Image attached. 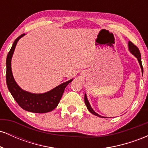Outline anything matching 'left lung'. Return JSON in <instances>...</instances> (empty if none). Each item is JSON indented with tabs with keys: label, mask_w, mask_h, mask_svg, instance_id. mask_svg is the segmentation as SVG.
<instances>
[{
	"label": "left lung",
	"mask_w": 148,
	"mask_h": 148,
	"mask_svg": "<svg viewBox=\"0 0 148 148\" xmlns=\"http://www.w3.org/2000/svg\"><path fill=\"white\" fill-rule=\"evenodd\" d=\"M129 49H130V52L137 58V59H138V60L139 62V64H140V67H141L142 72H143V68L142 62H141V56H140V51H139L138 48L136 47V46L134 45V44L132 43V42H129ZM84 100H85V103H86V106H87V108L88 109V111L90 112L91 113L94 114L95 115H97V116L100 117V118H103V117L101 116V115L97 114V113H95V112L93 111V109L91 108L89 102H88V100L87 99V97H86V95H85Z\"/></svg>",
	"instance_id": "left-lung-1"
}]
</instances>
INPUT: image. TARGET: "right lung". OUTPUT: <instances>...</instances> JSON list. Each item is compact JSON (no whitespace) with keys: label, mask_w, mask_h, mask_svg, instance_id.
<instances>
[{"label":"right lung","mask_w":148,"mask_h":148,"mask_svg":"<svg viewBox=\"0 0 148 148\" xmlns=\"http://www.w3.org/2000/svg\"><path fill=\"white\" fill-rule=\"evenodd\" d=\"M25 33L18 36L13 43L8 53L6 60V82L8 89L15 101L23 109L37 113H44L51 111L58 104L66 86L72 82V79L60 84L51 90L42 94H33L23 90L15 82L11 68V59L18 40Z\"/></svg>","instance_id":"obj_1"}]
</instances>
